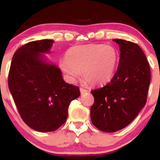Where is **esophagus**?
<instances>
[{"label": "esophagus", "instance_id": "1", "mask_svg": "<svg viewBox=\"0 0 160 160\" xmlns=\"http://www.w3.org/2000/svg\"><path fill=\"white\" fill-rule=\"evenodd\" d=\"M80 93H81V94H83V93H86V92H88V90H86V89H83V88H80Z\"/></svg>", "mask_w": 160, "mask_h": 160}]
</instances>
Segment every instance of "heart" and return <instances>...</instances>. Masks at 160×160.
I'll return each mask as SVG.
<instances>
[{"instance_id":"1","label":"heart","mask_w":160,"mask_h":160,"mask_svg":"<svg viewBox=\"0 0 160 160\" xmlns=\"http://www.w3.org/2000/svg\"><path fill=\"white\" fill-rule=\"evenodd\" d=\"M119 62V52L114 47L103 44L75 46L59 62L60 68L72 81L82 71L91 85H103L111 80Z\"/></svg>"}]
</instances>
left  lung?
I'll return each instance as SVG.
<instances>
[{
  "label": "left lung",
  "instance_id": "left-lung-1",
  "mask_svg": "<svg viewBox=\"0 0 160 160\" xmlns=\"http://www.w3.org/2000/svg\"><path fill=\"white\" fill-rule=\"evenodd\" d=\"M113 41L120 49L117 72L105 86L91 91L92 122L104 132L119 131L132 122L146 104L150 82L149 63L141 47L125 40Z\"/></svg>",
  "mask_w": 160,
  "mask_h": 160
}]
</instances>
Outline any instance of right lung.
I'll use <instances>...</instances> for the list:
<instances>
[{"instance_id": "add662e5", "label": "right lung", "mask_w": 160, "mask_h": 160, "mask_svg": "<svg viewBox=\"0 0 160 160\" xmlns=\"http://www.w3.org/2000/svg\"><path fill=\"white\" fill-rule=\"evenodd\" d=\"M52 40L29 42L12 56L8 86L22 119L38 132H52L65 122L69 104L80 95L78 86L64 81L58 67L44 60Z\"/></svg>"}]
</instances>
